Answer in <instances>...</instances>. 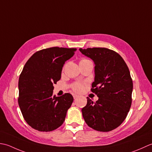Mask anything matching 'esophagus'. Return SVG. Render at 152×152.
Listing matches in <instances>:
<instances>
[{
    "label": "esophagus",
    "mask_w": 152,
    "mask_h": 152,
    "mask_svg": "<svg viewBox=\"0 0 152 152\" xmlns=\"http://www.w3.org/2000/svg\"><path fill=\"white\" fill-rule=\"evenodd\" d=\"M73 96L74 99H75V98H77V97H78V95H77V94H73Z\"/></svg>",
    "instance_id": "34e87169"
}]
</instances>
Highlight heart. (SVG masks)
I'll use <instances>...</instances> for the list:
<instances>
[{"label":"heart","instance_id":"1","mask_svg":"<svg viewBox=\"0 0 152 152\" xmlns=\"http://www.w3.org/2000/svg\"><path fill=\"white\" fill-rule=\"evenodd\" d=\"M88 60H88V59L82 58L81 60H80V62H82V61H88ZM83 88H84V85H83V83H75V84H74L73 86V89L74 90V91L77 92H81L83 90Z\"/></svg>","mask_w":152,"mask_h":152}]
</instances>
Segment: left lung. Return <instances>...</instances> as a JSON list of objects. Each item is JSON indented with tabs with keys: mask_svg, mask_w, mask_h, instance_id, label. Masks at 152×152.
I'll return each instance as SVG.
<instances>
[{
	"mask_svg": "<svg viewBox=\"0 0 152 152\" xmlns=\"http://www.w3.org/2000/svg\"><path fill=\"white\" fill-rule=\"evenodd\" d=\"M79 50L94 61L95 78L91 90L99 98L93 102L87 97L82 109L83 118L96 131H112L124 121L131 106L133 84L129 67L123 58L110 49Z\"/></svg>",
	"mask_w": 152,
	"mask_h": 152,
	"instance_id": "8db88e82",
	"label": "left lung"
}]
</instances>
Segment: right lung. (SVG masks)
Wrapping results in <instances>:
<instances>
[{
	"instance_id": "right-lung-1",
	"label": "right lung",
	"mask_w": 152,
	"mask_h": 152,
	"mask_svg": "<svg viewBox=\"0 0 152 152\" xmlns=\"http://www.w3.org/2000/svg\"><path fill=\"white\" fill-rule=\"evenodd\" d=\"M76 50L58 46L42 49L25 64L18 82V104L25 121L33 129L49 132L63 124L73 98L69 93L53 96V85L60 79L65 61Z\"/></svg>"
}]
</instances>
